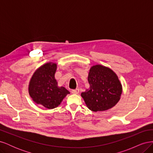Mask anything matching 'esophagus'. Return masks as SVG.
<instances>
[{
  "instance_id": "1",
  "label": "esophagus",
  "mask_w": 153,
  "mask_h": 153,
  "mask_svg": "<svg viewBox=\"0 0 153 153\" xmlns=\"http://www.w3.org/2000/svg\"><path fill=\"white\" fill-rule=\"evenodd\" d=\"M71 93H73V94H78V93H79V89H72L71 90Z\"/></svg>"
}]
</instances>
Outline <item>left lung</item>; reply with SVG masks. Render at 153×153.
<instances>
[{"instance_id":"left-lung-1","label":"left lung","mask_w":153,"mask_h":153,"mask_svg":"<svg viewBox=\"0 0 153 153\" xmlns=\"http://www.w3.org/2000/svg\"><path fill=\"white\" fill-rule=\"evenodd\" d=\"M89 89L82 92L87 106L93 112L105 111L116 105L122 94V85L112 69L103 66H92L88 75Z\"/></svg>"}]
</instances>
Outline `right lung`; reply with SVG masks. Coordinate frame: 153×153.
I'll return each mask as SVG.
<instances>
[{"label":"right lung","instance_id":"right-lung-1","mask_svg":"<svg viewBox=\"0 0 153 153\" xmlns=\"http://www.w3.org/2000/svg\"><path fill=\"white\" fill-rule=\"evenodd\" d=\"M56 69L55 63L43 64L34 72L29 85V93L32 100L48 109L57 107L69 94L65 87L57 85L55 78Z\"/></svg>","mask_w":153,"mask_h":153}]
</instances>
